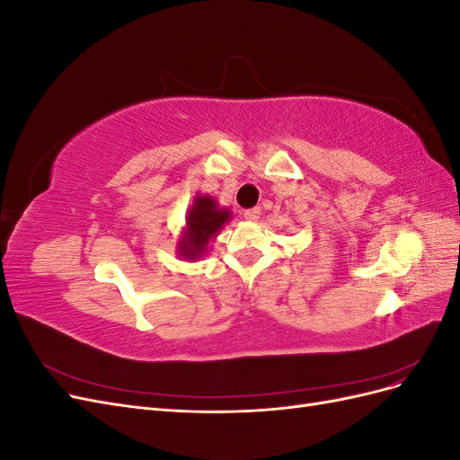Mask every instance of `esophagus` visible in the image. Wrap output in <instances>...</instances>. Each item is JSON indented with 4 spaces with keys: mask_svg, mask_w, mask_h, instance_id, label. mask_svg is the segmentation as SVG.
<instances>
[{
    "mask_svg": "<svg viewBox=\"0 0 460 460\" xmlns=\"http://www.w3.org/2000/svg\"><path fill=\"white\" fill-rule=\"evenodd\" d=\"M259 217H261V208H259V207L247 208V211H243V218L249 220V222H255Z\"/></svg>",
    "mask_w": 460,
    "mask_h": 460,
    "instance_id": "34e87169",
    "label": "esophagus"
}]
</instances>
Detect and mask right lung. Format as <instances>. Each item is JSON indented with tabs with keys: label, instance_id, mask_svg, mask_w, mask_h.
<instances>
[{
	"label": "right lung",
	"instance_id": "right-lung-1",
	"mask_svg": "<svg viewBox=\"0 0 460 460\" xmlns=\"http://www.w3.org/2000/svg\"><path fill=\"white\" fill-rule=\"evenodd\" d=\"M230 220L228 208H220L211 196H196L186 215V228L178 242V255L188 261L203 257L208 243Z\"/></svg>",
	"mask_w": 460,
	"mask_h": 460
}]
</instances>
